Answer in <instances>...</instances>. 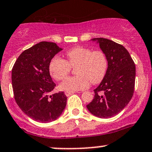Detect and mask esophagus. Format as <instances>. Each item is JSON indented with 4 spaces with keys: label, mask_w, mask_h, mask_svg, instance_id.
I'll use <instances>...</instances> for the list:
<instances>
[{
    "label": "esophagus",
    "mask_w": 152,
    "mask_h": 152,
    "mask_svg": "<svg viewBox=\"0 0 152 152\" xmlns=\"http://www.w3.org/2000/svg\"><path fill=\"white\" fill-rule=\"evenodd\" d=\"M74 93H75L74 91H73V92H70V91H65V92H64V94H65L67 96H69L71 95V94H73Z\"/></svg>",
    "instance_id": "esophagus-1"
}]
</instances>
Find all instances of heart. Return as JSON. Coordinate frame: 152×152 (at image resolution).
<instances>
[{
  "label": "heart",
  "mask_w": 152,
  "mask_h": 152,
  "mask_svg": "<svg viewBox=\"0 0 152 152\" xmlns=\"http://www.w3.org/2000/svg\"><path fill=\"white\" fill-rule=\"evenodd\" d=\"M67 60L54 57L49 65L51 76L57 81L65 78L72 67H75L77 75L67 77L60 84L61 91H82L88 88L90 81L93 84L99 83L105 76L107 61L100 51H92L84 47H75L66 53Z\"/></svg>",
  "instance_id": "1"
}]
</instances>
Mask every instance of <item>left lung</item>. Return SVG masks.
<instances>
[{
	"instance_id": "obj_1",
	"label": "left lung",
	"mask_w": 152,
	"mask_h": 152,
	"mask_svg": "<svg viewBox=\"0 0 152 152\" xmlns=\"http://www.w3.org/2000/svg\"><path fill=\"white\" fill-rule=\"evenodd\" d=\"M91 41L99 45L107 58V68L101 83L94 90L95 96L87 108L99 118H110L122 111L133 96L135 64L123 45L103 38Z\"/></svg>"
}]
</instances>
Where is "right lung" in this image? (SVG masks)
Masks as SVG:
<instances>
[{
  "mask_svg": "<svg viewBox=\"0 0 152 152\" xmlns=\"http://www.w3.org/2000/svg\"><path fill=\"white\" fill-rule=\"evenodd\" d=\"M62 48L42 42L23 51L12 70L15 99L22 111L39 123H50L61 115L67 104L64 92L50 95L56 84L50 74L52 58Z\"/></svg>",
  "mask_w": 152,
  "mask_h": 152,
  "instance_id": "1",
  "label": "right lung"
}]
</instances>
